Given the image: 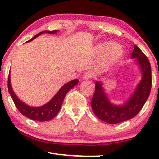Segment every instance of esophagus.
<instances>
[{"mask_svg":"<svg viewBox=\"0 0 159 159\" xmlns=\"http://www.w3.org/2000/svg\"><path fill=\"white\" fill-rule=\"evenodd\" d=\"M94 77V74L92 72H86L83 75V79L84 80H89Z\"/></svg>","mask_w":159,"mask_h":159,"instance_id":"1","label":"esophagus"}]
</instances>
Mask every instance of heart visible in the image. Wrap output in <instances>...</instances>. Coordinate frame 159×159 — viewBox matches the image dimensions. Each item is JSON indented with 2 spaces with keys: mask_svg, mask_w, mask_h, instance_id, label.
I'll return each mask as SVG.
<instances>
[{
  "mask_svg": "<svg viewBox=\"0 0 159 159\" xmlns=\"http://www.w3.org/2000/svg\"><path fill=\"white\" fill-rule=\"evenodd\" d=\"M122 47L117 43H102L94 48V52L98 56H103V62L110 65L118 60L122 54Z\"/></svg>",
  "mask_w": 159,
  "mask_h": 159,
  "instance_id": "obj_1",
  "label": "heart"
}]
</instances>
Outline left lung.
<instances>
[{"label":"left lung","mask_w":159,"mask_h":159,"mask_svg":"<svg viewBox=\"0 0 159 159\" xmlns=\"http://www.w3.org/2000/svg\"><path fill=\"white\" fill-rule=\"evenodd\" d=\"M131 58H137L143 76L135 92L122 106L110 103L101 83L99 81L96 82L95 91L92 99V108L96 116L103 122L117 124L134 118L143 108L150 94L152 72L148 58L136 45L134 46Z\"/></svg>","instance_id":"1"}]
</instances>
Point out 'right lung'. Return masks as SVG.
<instances>
[{"label":"right lung","mask_w":159,"mask_h":159,"mask_svg":"<svg viewBox=\"0 0 159 159\" xmlns=\"http://www.w3.org/2000/svg\"><path fill=\"white\" fill-rule=\"evenodd\" d=\"M57 31H44L42 32H40L39 34H37V35H35L34 37H32L29 41L33 40L34 39L36 38L37 37H38L39 35L42 34L43 33H49V34H55L56 33ZM78 83V80H74L72 81L69 82V83H66L65 85H64L60 89V90L57 92L56 95L53 97V98L50 101H49L47 103H46L45 105L41 107H33L28 106L22 102L21 100H19V98L16 95L15 93L12 91L11 84H10V76L9 74L8 76V90L10 92V95H11L12 100H13V102L15 103L16 107L18 109L19 112L24 115L25 116L28 117V118L33 119L35 121H40V122H45V121H49L50 119H53L55 116L58 114L59 112L61 107L62 103H63L64 99L66 94L67 93L69 90H70L74 85H76Z\"/></svg>","instance_id":"1"}]
</instances>
